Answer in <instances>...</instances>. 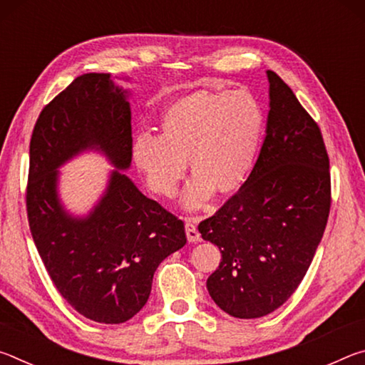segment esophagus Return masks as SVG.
Instances as JSON below:
<instances>
[{"instance_id": "esophagus-1", "label": "esophagus", "mask_w": 365, "mask_h": 365, "mask_svg": "<svg viewBox=\"0 0 365 365\" xmlns=\"http://www.w3.org/2000/svg\"><path fill=\"white\" fill-rule=\"evenodd\" d=\"M185 230H187V238H188L190 243L201 242V235H200V232H197V228H196V224H195L193 219L185 220Z\"/></svg>"}]
</instances>
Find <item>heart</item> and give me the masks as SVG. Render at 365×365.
Wrapping results in <instances>:
<instances>
[{
  "label": "heart",
  "instance_id": "heart-1",
  "mask_svg": "<svg viewBox=\"0 0 365 365\" xmlns=\"http://www.w3.org/2000/svg\"><path fill=\"white\" fill-rule=\"evenodd\" d=\"M160 133H138L133 163L151 191L172 197L187 172L196 175L185 191L183 206L201 207L217 191L233 193L255 169L265 115L250 90L195 91L160 115Z\"/></svg>",
  "mask_w": 365,
  "mask_h": 365
}]
</instances>
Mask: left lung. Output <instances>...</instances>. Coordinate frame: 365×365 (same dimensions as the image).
I'll return each mask as SVG.
<instances>
[{"label":"left lung","instance_id":"left-lung-1","mask_svg":"<svg viewBox=\"0 0 365 365\" xmlns=\"http://www.w3.org/2000/svg\"><path fill=\"white\" fill-rule=\"evenodd\" d=\"M270 110L251 175L217 212L197 225L219 246L207 292L238 319L274 312L304 279L331 205L330 160L317 122L292 88L267 71Z\"/></svg>","mask_w":365,"mask_h":365}]
</instances>
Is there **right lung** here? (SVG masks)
<instances>
[{"label":"right lung","mask_w":365,"mask_h":365,"mask_svg":"<svg viewBox=\"0 0 365 365\" xmlns=\"http://www.w3.org/2000/svg\"><path fill=\"white\" fill-rule=\"evenodd\" d=\"M127 91L109 73H83L48 103L30 140L27 217L61 296L83 317L122 324L146 304L158 265L187 243L183 220L146 197L119 170L86 217L66 212L58 168L100 150L125 170L132 163Z\"/></svg>","instance_id":"right-lung-1"}]
</instances>
